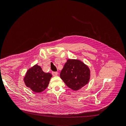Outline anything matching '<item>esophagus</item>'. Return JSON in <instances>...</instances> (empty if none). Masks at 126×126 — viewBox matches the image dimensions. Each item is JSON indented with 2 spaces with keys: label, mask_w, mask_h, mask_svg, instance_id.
I'll return each instance as SVG.
<instances>
[{
  "label": "esophagus",
  "mask_w": 126,
  "mask_h": 126,
  "mask_svg": "<svg viewBox=\"0 0 126 126\" xmlns=\"http://www.w3.org/2000/svg\"><path fill=\"white\" fill-rule=\"evenodd\" d=\"M52 73V75H53V76H54V77H56L57 75H58V73L56 72H53Z\"/></svg>",
  "instance_id": "34e87169"
}]
</instances>
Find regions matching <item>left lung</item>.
<instances>
[{
	"label": "left lung",
	"mask_w": 126,
	"mask_h": 126,
	"mask_svg": "<svg viewBox=\"0 0 126 126\" xmlns=\"http://www.w3.org/2000/svg\"><path fill=\"white\" fill-rule=\"evenodd\" d=\"M90 77L89 67L78 59H68L60 73L61 78L67 86L75 91L86 85Z\"/></svg>",
	"instance_id": "left-lung-1"
}]
</instances>
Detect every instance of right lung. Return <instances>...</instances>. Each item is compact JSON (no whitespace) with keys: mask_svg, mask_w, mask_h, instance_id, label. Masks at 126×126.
<instances>
[{"mask_svg":"<svg viewBox=\"0 0 126 126\" xmlns=\"http://www.w3.org/2000/svg\"><path fill=\"white\" fill-rule=\"evenodd\" d=\"M52 77L51 73L43 72L41 67L36 64L27 70L24 80L33 92L39 93L47 88Z\"/></svg>","mask_w":126,"mask_h":126,"instance_id":"add662e5","label":"right lung"}]
</instances>
